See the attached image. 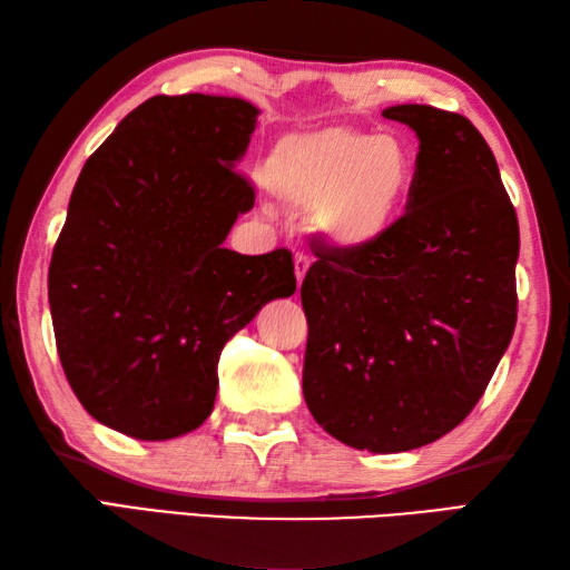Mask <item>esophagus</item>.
Instances as JSON below:
<instances>
[{
  "instance_id": "obj_1",
  "label": "esophagus",
  "mask_w": 570,
  "mask_h": 570,
  "mask_svg": "<svg viewBox=\"0 0 570 570\" xmlns=\"http://www.w3.org/2000/svg\"><path fill=\"white\" fill-rule=\"evenodd\" d=\"M308 266H311L308 254H304V252H296V257H294V272H296V282H298V286L304 284Z\"/></svg>"
}]
</instances>
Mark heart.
<instances>
[{
    "label": "heart",
    "mask_w": 570,
    "mask_h": 570,
    "mask_svg": "<svg viewBox=\"0 0 570 570\" xmlns=\"http://www.w3.org/2000/svg\"><path fill=\"white\" fill-rule=\"evenodd\" d=\"M274 196L308 210L325 242L345 252L377 247L402 217L416 159L402 139L325 127L276 141L264 166Z\"/></svg>",
    "instance_id": "b5f03b06"
}]
</instances>
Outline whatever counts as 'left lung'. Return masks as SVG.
<instances>
[{
  "mask_svg": "<svg viewBox=\"0 0 570 570\" xmlns=\"http://www.w3.org/2000/svg\"><path fill=\"white\" fill-rule=\"evenodd\" d=\"M419 137L406 213L377 247H313L304 396L333 439L399 453L463 421L517 323L519 225L475 125L431 105L382 112Z\"/></svg>",
  "mask_w": 570,
  "mask_h": 570,
  "instance_id": "obj_1",
  "label": "left lung"
}]
</instances>
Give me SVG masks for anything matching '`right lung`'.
Returning a JSON list of instances; mask_svg holds the SVG:
<instances>
[{"instance_id": "right-lung-1", "label": "right lung", "mask_w": 570, "mask_h": 570, "mask_svg": "<svg viewBox=\"0 0 570 570\" xmlns=\"http://www.w3.org/2000/svg\"><path fill=\"white\" fill-rule=\"evenodd\" d=\"M259 110L156 95L85 161L48 266L60 365L92 419L141 441L210 416L225 343L296 292L292 252L223 247L254 188L235 171Z\"/></svg>"}]
</instances>
